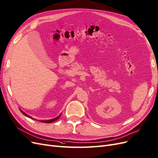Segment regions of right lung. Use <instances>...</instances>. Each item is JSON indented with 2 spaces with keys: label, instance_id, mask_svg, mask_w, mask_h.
Masks as SVG:
<instances>
[{
  "label": "right lung",
  "instance_id": "right-lung-1",
  "mask_svg": "<svg viewBox=\"0 0 158 158\" xmlns=\"http://www.w3.org/2000/svg\"><path fill=\"white\" fill-rule=\"evenodd\" d=\"M20 110V111H21V112L24 115H25L26 117H28V118H31V119H35L34 118H33L32 117H31V116H29V115H27V114H25L24 111H23L22 110ZM61 115H62V114H60L58 117H56V118H53V119H48V120H39V121H40V122H43V123H52V122H54V121H56L57 119H58L59 118H60V117L61 116Z\"/></svg>",
  "mask_w": 158,
  "mask_h": 158
}]
</instances>
